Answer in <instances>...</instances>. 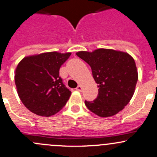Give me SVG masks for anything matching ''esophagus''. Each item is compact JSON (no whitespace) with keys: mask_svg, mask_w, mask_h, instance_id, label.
Masks as SVG:
<instances>
[{"mask_svg":"<svg viewBox=\"0 0 157 157\" xmlns=\"http://www.w3.org/2000/svg\"><path fill=\"white\" fill-rule=\"evenodd\" d=\"M76 90H78V91H81V90H82V86H81V85H78V87H77V88H76Z\"/></svg>","mask_w":157,"mask_h":157,"instance_id":"esophagus-1","label":"esophagus"}]
</instances>
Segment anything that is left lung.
<instances>
[{
	"label": "left lung",
	"mask_w": 157,
	"mask_h": 157,
	"mask_svg": "<svg viewBox=\"0 0 157 157\" xmlns=\"http://www.w3.org/2000/svg\"><path fill=\"white\" fill-rule=\"evenodd\" d=\"M76 55L91 68L98 85V98L85 101L88 109L101 117H109L122 110L135 93L138 78L135 59L128 53L101 48Z\"/></svg>",
	"instance_id": "8db88e82"
}]
</instances>
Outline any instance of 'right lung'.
I'll return each instance as SVG.
<instances>
[{
    "instance_id": "1",
    "label": "right lung",
    "mask_w": 157,
    "mask_h": 157,
    "mask_svg": "<svg viewBox=\"0 0 157 157\" xmlns=\"http://www.w3.org/2000/svg\"><path fill=\"white\" fill-rule=\"evenodd\" d=\"M70 55L53 51L25 56L19 63L15 72L17 93L31 112L49 117L65 106L71 91L59 71Z\"/></svg>"
}]
</instances>
